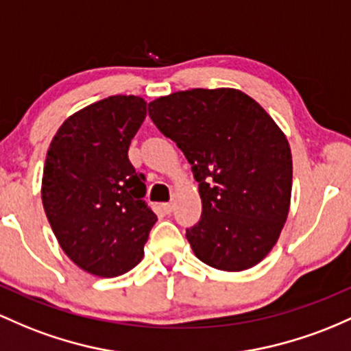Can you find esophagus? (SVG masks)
I'll return each instance as SVG.
<instances>
[{
	"label": "esophagus",
	"mask_w": 351,
	"mask_h": 351,
	"mask_svg": "<svg viewBox=\"0 0 351 351\" xmlns=\"http://www.w3.org/2000/svg\"><path fill=\"white\" fill-rule=\"evenodd\" d=\"M161 210H163L167 215H169L173 210H175V203H163V205H161Z\"/></svg>",
	"instance_id": "obj_1"
}]
</instances>
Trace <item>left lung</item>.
Returning a JSON list of instances; mask_svg holds the SVG:
<instances>
[{"label": "left lung", "instance_id": "1", "mask_svg": "<svg viewBox=\"0 0 351 351\" xmlns=\"http://www.w3.org/2000/svg\"><path fill=\"white\" fill-rule=\"evenodd\" d=\"M148 111L198 182L202 219L186 230L196 258L221 271L255 267L276 245L290 211L293 161L282 128L234 88L176 91Z\"/></svg>", "mask_w": 351, "mask_h": 351}]
</instances>
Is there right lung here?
<instances>
[{"mask_svg": "<svg viewBox=\"0 0 351 351\" xmlns=\"http://www.w3.org/2000/svg\"><path fill=\"white\" fill-rule=\"evenodd\" d=\"M145 118L141 96L99 99L64 119L46 153V218L69 260L101 278L140 263L158 219L141 199L145 176L128 160Z\"/></svg>", "mask_w": 351, "mask_h": 351, "instance_id": "add662e5", "label": "right lung"}]
</instances>
